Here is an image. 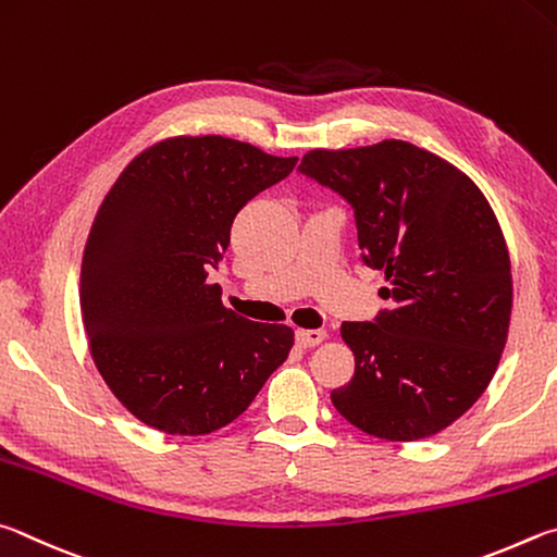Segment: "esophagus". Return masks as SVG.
I'll list each match as a JSON object with an SVG mask.
<instances>
[{
    "label": "esophagus",
    "mask_w": 557,
    "mask_h": 557,
    "mask_svg": "<svg viewBox=\"0 0 557 557\" xmlns=\"http://www.w3.org/2000/svg\"><path fill=\"white\" fill-rule=\"evenodd\" d=\"M325 337H327L325 330H298L296 343H298V347L308 349V347H318L320 343H325Z\"/></svg>",
    "instance_id": "obj_1"
}]
</instances>
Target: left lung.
<instances>
[{
	"label": "left lung",
	"mask_w": 557,
	"mask_h": 557,
	"mask_svg": "<svg viewBox=\"0 0 557 557\" xmlns=\"http://www.w3.org/2000/svg\"><path fill=\"white\" fill-rule=\"evenodd\" d=\"M300 171L352 205L394 304L339 327L355 376L330 394L335 408L394 443L445 431L486 392L509 335L511 259L492 205L450 161L398 139L313 149Z\"/></svg>",
	"instance_id": "8db88e82"
}]
</instances>
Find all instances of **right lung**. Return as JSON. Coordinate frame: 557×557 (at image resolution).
<instances>
[{
  "instance_id": "right-lung-1",
  "label": "right lung",
  "mask_w": 557,
  "mask_h": 557,
  "mask_svg": "<svg viewBox=\"0 0 557 557\" xmlns=\"http://www.w3.org/2000/svg\"><path fill=\"white\" fill-rule=\"evenodd\" d=\"M247 141L169 136L120 173L87 234L81 313L92 362L126 411L169 435H208L247 411L294 330L222 306L237 212L294 171Z\"/></svg>"
}]
</instances>
